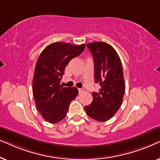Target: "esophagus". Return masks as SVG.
Segmentation results:
<instances>
[{
  "instance_id": "34e87169",
  "label": "esophagus",
  "mask_w": 160,
  "mask_h": 160,
  "mask_svg": "<svg viewBox=\"0 0 160 160\" xmlns=\"http://www.w3.org/2000/svg\"><path fill=\"white\" fill-rule=\"evenodd\" d=\"M84 92V88H81V89H78V92L80 94L81 93H83Z\"/></svg>"
}]
</instances>
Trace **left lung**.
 Masks as SVG:
<instances>
[{
	"instance_id": "left-lung-1",
	"label": "left lung",
	"mask_w": 160,
	"mask_h": 160,
	"mask_svg": "<svg viewBox=\"0 0 160 160\" xmlns=\"http://www.w3.org/2000/svg\"><path fill=\"white\" fill-rule=\"evenodd\" d=\"M95 65V80L100 85L98 92H93L92 102L85 106L89 117L99 122L108 121L122 106L125 92L121 60L108 43L98 41L87 43Z\"/></svg>"
}]
</instances>
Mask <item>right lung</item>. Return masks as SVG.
Wrapping results in <instances>:
<instances>
[{
    "instance_id": "obj_1",
    "label": "right lung",
    "mask_w": 160,
    "mask_h": 160,
    "mask_svg": "<svg viewBox=\"0 0 160 160\" xmlns=\"http://www.w3.org/2000/svg\"><path fill=\"white\" fill-rule=\"evenodd\" d=\"M84 48V44L53 43L43 50L37 60L32 92L37 109L49 123H57L64 119L70 103L78 95L76 87H63L60 81L66 65L82 54Z\"/></svg>"
}]
</instances>
